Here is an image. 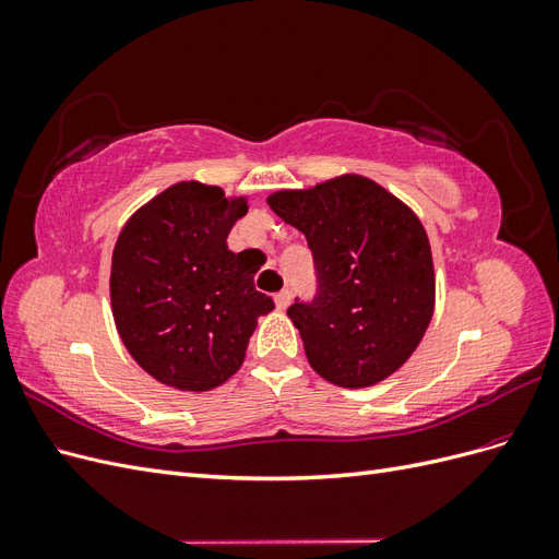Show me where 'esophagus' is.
<instances>
[{
	"label": "esophagus",
	"instance_id": "1",
	"mask_svg": "<svg viewBox=\"0 0 559 559\" xmlns=\"http://www.w3.org/2000/svg\"><path fill=\"white\" fill-rule=\"evenodd\" d=\"M289 302H292V294L289 292H280V294H275V306H277V310H286L289 308Z\"/></svg>",
	"mask_w": 559,
	"mask_h": 559
}]
</instances>
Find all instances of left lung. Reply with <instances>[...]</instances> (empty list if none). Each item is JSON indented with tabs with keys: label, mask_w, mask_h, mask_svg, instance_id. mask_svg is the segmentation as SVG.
I'll list each match as a JSON object with an SVG mask.
<instances>
[{
	"label": "left lung",
	"mask_w": 559,
	"mask_h": 559,
	"mask_svg": "<svg viewBox=\"0 0 559 559\" xmlns=\"http://www.w3.org/2000/svg\"><path fill=\"white\" fill-rule=\"evenodd\" d=\"M267 205L312 249L317 296L286 310L310 366L347 389L392 376L419 345L436 300L431 247L415 212L361 175L277 191Z\"/></svg>",
	"instance_id": "obj_1"
}]
</instances>
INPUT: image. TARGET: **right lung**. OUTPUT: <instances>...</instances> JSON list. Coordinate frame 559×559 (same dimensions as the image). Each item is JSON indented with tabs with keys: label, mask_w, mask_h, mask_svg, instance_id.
<instances>
[{
	"label": "right lung",
	"mask_w": 559,
	"mask_h": 559,
	"mask_svg": "<svg viewBox=\"0 0 559 559\" xmlns=\"http://www.w3.org/2000/svg\"><path fill=\"white\" fill-rule=\"evenodd\" d=\"M247 198L179 181L134 212L111 257V312L118 335L151 378L207 392L245 361L261 314L275 308L226 245Z\"/></svg>",
	"instance_id": "right-lung-1"
}]
</instances>
